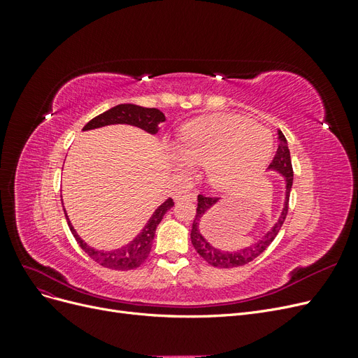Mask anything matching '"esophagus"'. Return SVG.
I'll return each mask as SVG.
<instances>
[{"mask_svg":"<svg viewBox=\"0 0 358 358\" xmlns=\"http://www.w3.org/2000/svg\"><path fill=\"white\" fill-rule=\"evenodd\" d=\"M197 199V194L196 192H187V194H178V196L175 197L176 201L179 200H189V201H196Z\"/></svg>","mask_w":358,"mask_h":358,"instance_id":"34e87169","label":"esophagus"}]
</instances>
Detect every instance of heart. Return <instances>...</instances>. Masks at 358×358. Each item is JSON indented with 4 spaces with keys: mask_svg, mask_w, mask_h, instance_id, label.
<instances>
[{
    "mask_svg": "<svg viewBox=\"0 0 358 358\" xmlns=\"http://www.w3.org/2000/svg\"><path fill=\"white\" fill-rule=\"evenodd\" d=\"M272 152L273 137L266 127L237 115H212L183 127L179 149L170 148L169 158L182 173L204 164L213 188L231 191L257 178Z\"/></svg>",
    "mask_w": 358,
    "mask_h": 358,
    "instance_id": "1",
    "label": "heart"
}]
</instances>
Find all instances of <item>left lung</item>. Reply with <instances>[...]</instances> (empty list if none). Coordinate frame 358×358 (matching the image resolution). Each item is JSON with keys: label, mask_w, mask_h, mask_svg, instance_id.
<instances>
[{"label": "left lung", "mask_w": 358, "mask_h": 358, "mask_svg": "<svg viewBox=\"0 0 358 358\" xmlns=\"http://www.w3.org/2000/svg\"><path fill=\"white\" fill-rule=\"evenodd\" d=\"M270 171H275L278 175L282 176L284 179V187H285V194H284V204H282V210H280L278 220L273 222V225L270 229L259 236V239L251 243L249 246H243L239 249H221L213 246L200 231V224L203 218L206 216L213 206L220 203V199L216 197H203L199 196L197 199V213L196 218L192 221V230H191V243L196 248V251L199 255L204 259L206 263H209L213 267H220V268H231V267H239L245 266L248 263H251L252 259H255L259 254H263L266 251V248L273 242L276 234L279 233L280 227H282L285 216L288 212V200H289V192L292 187V166H291V157H289V149L287 138L282 134V131H279V145L276 155L272 161V164L268 166Z\"/></svg>", "instance_id": "8db88e82"}]
</instances>
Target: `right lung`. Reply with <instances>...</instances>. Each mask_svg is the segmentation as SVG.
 <instances>
[{
	"mask_svg": "<svg viewBox=\"0 0 358 358\" xmlns=\"http://www.w3.org/2000/svg\"><path fill=\"white\" fill-rule=\"evenodd\" d=\"M164 121H166L164 113L158 109H149V107H142L137 104H117V106L112 107V109L106 110L104 113L91 119V121L83 127V131L101 128L106 125L127 124V125L142 128L146 133L154 136L159 131V124ZM173 204L175 203H173L171 199H167L166 201H162L155 209L152 216L148 220L146 225L142 230H140V233L134 237L131 242H128L127 245H122L116 249H110V251H100V249H95L86 243L85 241H82L78 231H76L74 227L71 225L67 212L66 210L64 212H66V218H67V222H69L70 230L74 236V239L78 241L79 246L94 259V262H96L107 268L131 270V268L138 267L148 258V255L150 252V248H152V241L155 237L157 227L161 222L162 216L166 215V212L173 208Z\"/></svg>",
	"mask_w": 358,
	"mask_h": 358,
	"instance_id": "right-lung-1",
	"label": "right lung"
}]
</instances>
